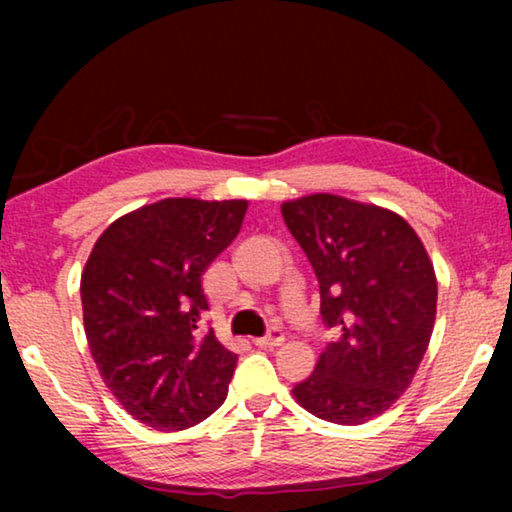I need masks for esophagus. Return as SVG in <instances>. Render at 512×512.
I'll return each mask as SVG.
<instances>
[{
	"label": "esophagus",
	"mask_w": 512,
	"mask_h": 512,
	"mask_svg": "<svg viewBox=\"0 0 512 512\" xmlns=\"http://www.w3.org/2000/svg\"><path fill=\"white\" fill-rule=\"evenodd\" d=\"M258 347H268V349H275V347H279L284 342V333L282 331H277V328H272V331L265 335V338H258V340H254Z\"/></svg>",
	"instance_id": "34e87169"
}]
</instances>
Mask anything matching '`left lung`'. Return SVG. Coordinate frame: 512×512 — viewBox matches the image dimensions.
I'll use <instances>...</instances> for the list:
<instances>
[{
  "mask_svg": "<svg viewBox=\"0 0 512 512\" xmlns=\"http://www.w3.org/2000/svg\"><path fill=\"white\" fill-rule=\"evenodd\" d=\"M282 216L319 279L321 319L338 333L293 398L326 422H368L405 394L429 347L431 258L403 216L342 195L289 200Z\"/></svg>",
  "mask_w": 512,
  "mask_h": 512,
  "instance_id": "obj_1",
  "label": "left lung"
}]
</instances>
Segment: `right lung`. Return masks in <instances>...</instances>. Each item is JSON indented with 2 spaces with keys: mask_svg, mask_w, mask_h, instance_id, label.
Here are the masks:
<instances>
[{
  "mask_svg": "<svg viewBox=\"0 0 512 512\" xmlns=\"http://www.w3.org/2000/svg\"><path fill=\"white\" fill-rule=\"evenodd\" d=\"M247 200L165 198L97 237L83 326L104 384L139 422L184 431L226 401L237 354L202 331V275L240 233Z\"/></svg>",
  "mask_w": 512,
  "mask_h": 512,
  "instance_id": "right-lung-1",
  "label": "right lung"
}]
</instances>
